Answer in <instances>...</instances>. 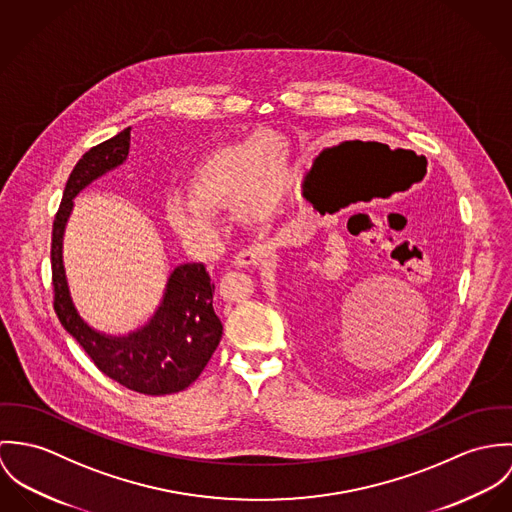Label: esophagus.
Here are the masks:
<instances>
[{"instance_id":"1","label":"esophagus","mask_w":512,"mask_h":512,"mask_svg":"<svg viewBox=\"0 0 512 512\" xmlns=\"http://www.w3.org/2000/svg\"><path fill=\"white\" fill-rule=\"evenodd\" d=\"M275 251V245L273 243H261V245H255V247H249V249H243L235 255L233 259V265L235 267H255V265H261L271 253Z\"/></svg>"}]
</instances>
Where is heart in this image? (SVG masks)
Returning a JSON list of instances; mask_svg holds the SVG:
<instances>
[{
  "label": "heart",
  "instance_id": "obj_1",
  "mask_svg": "<svg viewBox=\"0 0 512 512\" xmlns=\"http://www.w3.org/2000/svg\"><path fill=\"white\" fill-rule=\"evenodd\" d=\"M288 174V143L259 129L208 153L188 174L186 196L169 200L167 218L180 237L210 247L222 229L220 210L233 208L245 226L273 220L283 204Z\"/></svg>",
  "mask_w": 512,
  "mask_h": 512
}]
</instances>
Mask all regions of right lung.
<instances>
[{
  "mask_svg": "<svg viewBox=\"0 0 512 512\" xmlns=\"http://www.w3.org/2000/svg\"><path fill=\"white\" fill-rule=\"evenodd\" d=\"M131 127L92 147L70 172L53 226L51 265L55 312L62 328L82 345L96 367L125 389L143 395H172L190 387L222 340L224 326L214 312V284L204 263H182L169 279L153 316L127 334H106L78 312L66 279L62 247L74 198L127 161Z\"/></svg>",
  "mask_w": 512,
  "mask_h": 512,
  "instance_id": "obj_1",
  "label": "right lung"
}]
</instances>
